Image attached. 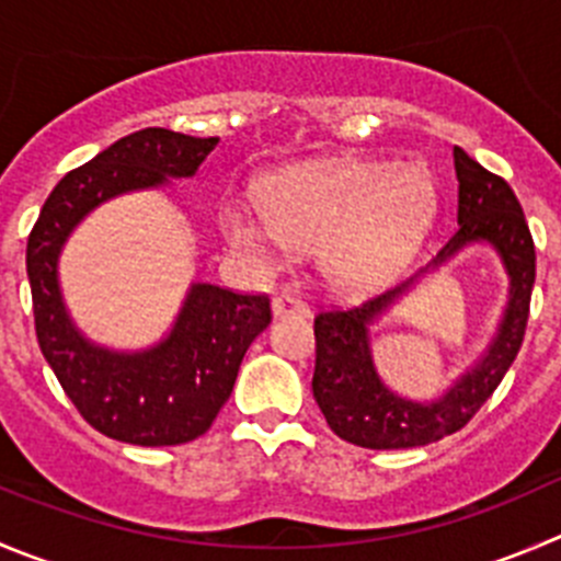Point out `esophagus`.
Wrapping results in <instances>:
<instances>
[{"mask_svg":"<svg viewBox=\"0 0 561 561\" xmlns=\"http://www.w3.org/2000/svg\"><path fill=\"white\" fill-rule=\"evenodd\" d=\"M308 311H311L308 302L300 300L297 295H289V291L272 297V313L275 317H308Z\"/></svg>","mask_w":561,"mask_h":561,"instance_id":"esophagus-1","label":"esophagus"}]
</instances>
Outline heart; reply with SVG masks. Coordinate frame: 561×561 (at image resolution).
Here are the masks:
<instances>
[{
    "label": "heart",
    "mask_w": 561,
    "mask_h": 561,
    "mask_svg": "<svg viewBox=\"0 0 561 561\" xmlns=\"http://www.w3.org/2000/svg\"><path fill=\"white\" fill-rule=\"evenodd\" d=\"M435 184L419 164L335 162L272 181L261 209L228 204L237 250L275 266L297 248H322L335 284L371 289L413 255L435 217Z\"/></svg>",
    "instance_id": "heart-1"
}]
</instances>
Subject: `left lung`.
Segmentation results:
<instances>
[{
	"label": "left lung",
	"mask_w": 561,
	"mask_h": 561,
	"mask_svg": "<svg viewBox=\"0 0 561 561\" xmlns=\"http://www.w3.org/2000/svg\"><path fill=\"white\" fill-rule=\"evenodd\" d=\"M455 170L460 181L457 226L449 244L432 259L430 266H440L471 242L493 244L510 275V302H506L504 322L488 355L468 375H462L460 382L449 388V393L432 404H419L397 397L382 386L369 350V322H375L413 280L364 306L319 311L313 319V335H317L313 399L328 419L330 430L346 444L364 449H413L462 430L493 397L524 344L537 272L529 222L512 186L457 146Z\"/></svg>",
	"instance_id": "obj_1"
}]
</instances>
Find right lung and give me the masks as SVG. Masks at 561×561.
I'll list each match as a JSON object with an SVG mask.
<instances>
[{
    "mask_svg": "<svg viewBox=\"0 0 561 561\" xmlns=\"http://www.w3.org/2000/svg\"><path fill=\"white\" fill-rule=\"evenodd\" d=\"M220 137L142 129L71 170L46 197L26 239V275L41 352L90 426L135 446H179L204 435L228 402L239 364L270 324V297L195 284L162 344L137 355L77 333L57 286V255L79 220L106 197L192 175Z\"/></svg>",
    "mask_w": 561,
    "mask_h": 561,
    "instance_id": "add662e5",
    "label": "right lung"
}]
</instances>
